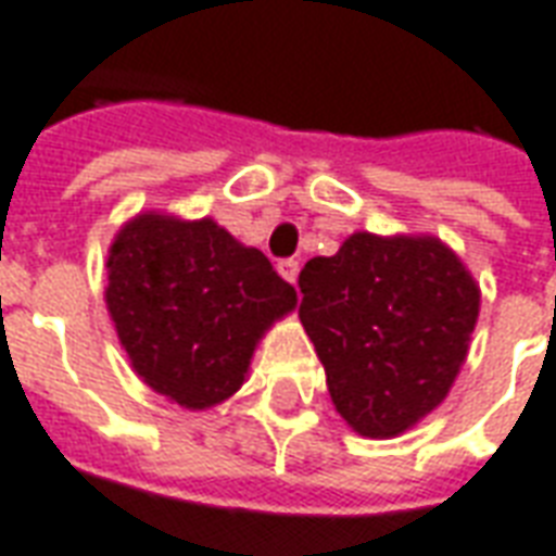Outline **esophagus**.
I'll return each mask as SVG.
<instances>
[{
	"mask_svg": "<svg viewBox=\"0 0 556 556\" xmlns=\"http://www.w3.org/2000/svg\"><path fill=\"white\" fill-rule=\"evenodd\" d=\"M277 270L282 274L286 282H294V279H298V270H301V262H298V258H282L277 265Z\"/></svg>",
	"mask_w": 556,
	"mask_h": 556,
	"instance_id": "1",
	"label": "esophagus"
}]
</instances>
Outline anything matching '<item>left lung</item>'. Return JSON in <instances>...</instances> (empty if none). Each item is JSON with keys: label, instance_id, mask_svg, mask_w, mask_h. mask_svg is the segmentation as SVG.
Here are the masks:
<instances>
[{"label": "left lung", "instance_id": "8db88e82", "mask_svg": "<svg viewBox=\"0 0 556 556\" xmlns=\"http://www.w3.org/2000/svg\"><path fill=\"white\" fill-rule=\"evenodd\" d=\"M327 390L351 429L393 438L438 408L479 315V289L438 238L357 231L298 277Z\"/></svg>", "mask_w": 556, "mask_h": 556}]
</instances>
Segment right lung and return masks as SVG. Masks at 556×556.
<instances>
[{"label": "right lung", "instance_id": "right-lung-1", "mask_svg": "<svg viewBox=\"0 0 556 556\" xmlns=\"http://www.w3.org/2000/svg\"><path fill=\"white\" fill-rule=\"evenodd\" d=\"M106 270V306L137 375L193 410L243 384L255 342L298 303L267 255L214 219L139 214L115 235Z\"/></svg>", "mask_w": 556, "mask_h": 556}]
</instances>
